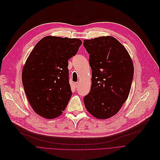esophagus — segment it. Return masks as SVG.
Here are the masks:
<instances>
[{
    "label": "esophagus",
    "instance_id": "obj_1",
    "mask_svg": "<svg viewBox=\"0 0 160 160\" xmlns=\"http://www.w3.org/2000/svg\"><path fill=\"white\" fill-rule=\"evenodd\" d=\"M79 82H76L75 83V86L76 88H78V87H79Z\"/></svg>",
    "mask_w": 160,
    "mask_h": 160
}]
</instances>
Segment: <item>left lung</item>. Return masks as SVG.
I'll use <instances>...</instances> for the list:
<instances>
[{"mask_svg":"<svg viewBox=\"0 0 160 160\" xmlns=\"http://www.w3.org/2000/svg\"><path fill=\"white\" fill-rule=\"evenodd\" d=\"M89 55L92 85L85 96L87 110L98 119L117 114L130 93L133 78L132 60L126 48L112 36L85 40Z\"/></svg>","mask_w":160,"mask_h":160,"instance_id":"obj_1","label":"left lung"}]
</instances>
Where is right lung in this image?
Listing matches in <instances>:
<instances>
[{"label":"right lung","mask_w":160,"mask_h":160,"mask_svg":"<svg viewBox=\"0 0 160 160\" xmlns=\"http://www.w3.org/2000/svg\"><path fill=\"white\" fill-rule=\"evenodd\" d=\"M82 44L77 38L48 36L36 43L22 72L28 102L41 117L60 116L72 96L68 60Z\"/></svg>","instance_id":"add662e5"}]
</instances>
